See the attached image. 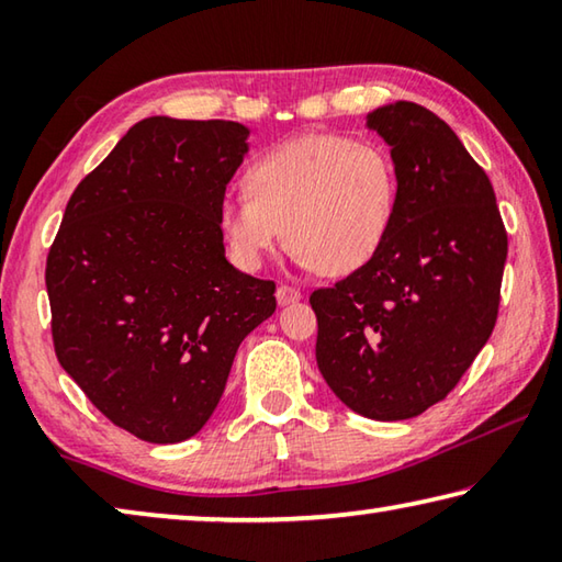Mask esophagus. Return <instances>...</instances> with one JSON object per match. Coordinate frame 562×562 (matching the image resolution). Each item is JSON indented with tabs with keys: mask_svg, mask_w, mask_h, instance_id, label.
<instances>
[{
	"mask_svg": "<svg viewBox=\"0 0 562 562\" xmlns=\"http://www.w3.org/2000/svg\"><path fill=\"white\" fill-rule=\"evenodd\" d=\"M274 297H278L280 304H290V302H297L302 294H300V290L290 288V284H280L278 292H274Z\"/></svg>",
	"mask_w": 562,
	"mask_h": 562,
	"instance_id": "1",
	"label": "esophagus"
}]
</instances>
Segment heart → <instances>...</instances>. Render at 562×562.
I'll return each mask as SVG.
<instances>
[{"label": "heart", "instance_id": "1", "mask_svg": "<svg viewBox=\"0 0 562 562\" xmlns=\"http://www.w3.org/2000/svg\"><path fill=\"white\" fill-rule=\"evenodd\" d=\"M245 190L217 211L237 265L260 268L290 237L300 268L341 278L364 268L384 245L398 173L392 154L372 140L304 133L255 160Z\"/></svg>", "mask_w": 562, "mask_h": 562}]
</instances>
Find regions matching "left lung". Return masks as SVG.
I'll return each instance as SVG.
<instances>
[{
    "label": "left lung",
    "instance_id": "obj_1",
    "mask_svg": "<svg viewBox=\"0 0 562 562\" xmlns=\"http://www.w3.org/2000/svg\"><path fill=\"white\" fill-rule=\"evenodd\" d=\"M367 128L398 173L392 231L364 268L310 304L317 367L339 402L402 422L446 398L488 341L508 235L486 170L434 111L386 103L367 113Z\"/></svg>",
    "mask_w": 562,
    "mask_h": 562
}]
</instances>
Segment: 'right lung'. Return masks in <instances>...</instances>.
Wrapping results in <instances>:
<instances>
[{"mask_svg":"<svg viewBox=\"0 0 562 562\" xmlns=\"http://www.w3.org/2000/svg\"><path fill=\"white\" fill-rule=\"evenodd\" d=\"M235 121L150 116L76 186L46 258L56 359L150 443L195 436L274 282L233 268L217 211L247 154Z\"/></svg>","mask_w":562,"mask_h":562,"instance_id":"obj_1","label":"right lung"}]
</instances>
